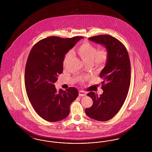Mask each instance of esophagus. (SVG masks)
<instances>
[{
    "instance_id": "34e87169",
    "label": "esophagus",
    "mask_w": 152,
    "mask_h": 152,
    "mask_svg": "<svg viewBox=\"0 0 152 152\" xmlns=\"http://www.w3.org/2000/svg\"><path fill=\"white\" fill-rule=\"evenodd\" d=\"M79 96H86V92H84V91H80L79 92Z\"/></svg>"
}]
</instances>
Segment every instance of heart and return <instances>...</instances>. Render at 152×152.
Masks as SVG:
<instances>
[{
  "label": "heart",
  "instance_id": "heart-1",
  "mask_svg": "<svg viewBox=\"0 0 152 152\" xmlns=\"http://www.w3.org/2000/svg\"><path fill=\"white\" fill-rule=\"evenodd\" d=\"M76 53L85 64H92L98 69L102 68L108 62V50L103 47L100 50L88 42H84L76 50ZM72 55L71 52H68L64 56L63 64L66 65L68 59Z\"/></svg>",
  "mask_w": 152,
  "mask_h": 152
}]
</instances>
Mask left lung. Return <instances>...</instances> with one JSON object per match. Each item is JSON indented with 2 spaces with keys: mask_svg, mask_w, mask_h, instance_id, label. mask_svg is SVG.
I'll list each match as a JSON object with an SVG mask.
<instances>
[{
  "mask_svg": "<svg viewBox=\"0 0 152 152\" xmlns=\"http://www.w3.org/2000/svg\"><path fill=\"white\" fill-rule=\"evenodd\" d=\"M89 39L104 45L109 55L100 75L103 79V94L99 96L94 92L87 94L92 99L93 105L86 109V113L94 120L106 121L118 113L128 94L131 77L130 58L125 45L113 36L101 35Z\"/></svg>",
  "mask_w": 152,
  "mask_h": 152,
  "instance_id": "8db88e82",
  "label": "left lung"
}]
</instances>
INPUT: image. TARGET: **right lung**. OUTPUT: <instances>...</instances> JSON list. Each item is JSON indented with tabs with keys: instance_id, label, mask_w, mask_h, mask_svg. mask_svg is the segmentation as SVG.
<instances>
[{
	"instance_id": "obj_1",
	"label": "right lung",
	"mask_w": 152,
	"mask_h": 152,
	"mask_svg": "<svg viewBox=\"0 0 152 152\" xmlns=\"http://www.w3.org/2000/svg\"><path fill=\"white\" fill-rule=\"evenodd\" d=\"M82 38L50 36L37 42L29 52L24 76L26 92L36 113L47 121L65 118L79 95L75 87L58 92L54 83L63 72L65 54Z\"/></svg>"
}]
</instances>
